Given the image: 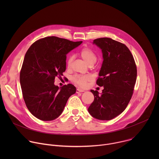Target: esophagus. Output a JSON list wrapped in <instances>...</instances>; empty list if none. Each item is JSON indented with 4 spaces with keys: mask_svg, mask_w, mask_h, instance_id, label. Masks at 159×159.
Masks as SVG:
<instances>
[{
    "mask_svg": "<svg viewBox=\"0 0 159 159\" xmlns=\"http://www.w3.org/2000/svg\"><path fill=\"white\" fill-rule=\"evenodd\" d=\"M83 92H84V90L79 89H76V93H77V94H79V93H83Z\"/></svg>",
    "mask_w": 159,
    "mask_h": 159,
    "instance_id": "1",
    "label": "esophagus"
}]
</instances>
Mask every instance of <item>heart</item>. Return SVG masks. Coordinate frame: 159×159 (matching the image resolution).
<instances>
[{
    "mask_svg": "<svg viewBox=\"0 0 159 159\" xmlns=\"http://www.w3.org/2000/svg\"><path fill=\"white\" fill-rule=\"evenodd\" d=\"M80 55L82 58L89 65H93L97 61L98 57L96 53L90 48L84 47L80 51ZM74 60V56L70 55L66 58V65L67 68H70ZM73 82L79 87L85 88L87 86L88 83L93 80V77L90 75H75L72 78Z\"/></svg>",
    "mask_w": 159,
    "mask_h": 159,
    "instance_id": "b5f03b06",
    "label": "heart"
}]
</instances>
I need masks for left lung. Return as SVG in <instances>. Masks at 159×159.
Here are the masks:
<instances>
[{
  "label": "left lung",
  "instance_id": "left-lung-1",
  "mask_svg": "<svg viewBox=\"0 0 159 159\" xmlns=\"http://www.w3.org/2000/svg\"><path fill=\"white\" fill-rule=\"evenodd\" d=\"M94 43L102 52L103 62L97 85L102 93L91 90L94 100L88 108L90 115L100 120H111L126 109L133 94L137 69L134 58L123 43L109 38H101Z\"/></svg>",
  "mask_w": 159,
  "mask_h": 159
}]
</instances>
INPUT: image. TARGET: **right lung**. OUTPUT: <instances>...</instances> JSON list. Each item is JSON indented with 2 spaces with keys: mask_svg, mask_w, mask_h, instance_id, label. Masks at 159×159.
<instances>
[{
  "mask_svg": "<svg viewBox=\"0 0 159 159\" xmlns=\"http://www.w3.org/2000/svg\"><path fill=\"white\" fill-rule=\"evenodd\" d=\"M82 43L48 36L36 41L28 50L20 71V84L26 107L38 119L52 121L58 118L75 93L74 85L59 88L54 80L61 79L66 70V55Z\"/></svg>",
  "mask_w": 159,
  "mask_h": 159,
  "instance_id": "add662e5",
  "label": "right lung"
}]
</instances>
